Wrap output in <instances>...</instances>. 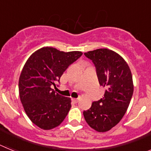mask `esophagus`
<instances>
[{
	"label": "esophagus",
	"instance_id": "1",
	"mask_svg": "<svg viewBox=\"0 0 151 151\" xmlns=\"http://www.w3.org/2000/svg\"><path fill=\"white\" fill-rule=\"evenodd\" d=\"M72 101H73L74 104H77V103H78V100L76 99V98H72Z\"/></svg>",
	"mask_w": 151,
	"mask_h": 151
}]
</instances>
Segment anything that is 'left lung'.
<instances>
[{
  "label": "left lung",
  "instance_id": "8db88e82",
  "mask_svg": "<svg viewBox=\"0 0 151 151\" xmlns=\"http://www.w3.org/2000/svg\"><path fill=\"white\" fill-rule=\"evenodd\" d=\"M84 54L94 64L100 85L106 90L83 115L91 128L105 132L117 125L127 110L134 91L132 76L127 63L113 50L101 48Z\"/></svg>",
  "mask_w": 151,
  "mask_h": 151
}]
</instances>
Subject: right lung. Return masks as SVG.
<instances>
[{"label":"right lung","instance_id":"1","mask_svg":"<svg viewBox=\"0 0 151 151\" xmlns=\"http://www.w3.org/2000/svg\"><path fill=\"white\" fill-rule=\"evenodd\" d=\"M82 55L81 51L45 47L33 53L24 65L19 79V97L26 115L40 129H54L67 116L71 99L55 93L51 86L60 82L63 73Z\"/></svg>","mask_w":151,"mask_h":151}]
</instances>
